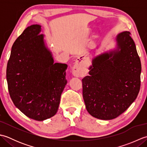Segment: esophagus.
Listing matches in <instances>:
<instances>
[{
	"mask_svg": "<svg viewBox=\"0 0 147 147\" xmlns=\"http://www.w3.org/2000/svg\"><path fill=\"white\" fill-rule=\"evenodd\" d=\"M73 74L76 77H83L86 74V65L83 61L81 60L80 58L76 59L74 62V65L73 67Z\"/></svg>",
	"mask_w": 147,
	"mask_h": 147,
	"instance_id": "esophagus-1",
	"label": "esophagus"
}]
</instances>
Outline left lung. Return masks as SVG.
<instances>
[{
    "mask_svg": "<svg viewBox=\"0 0 147 147\" xmlns=\"http://www.w3.org/2000/svg\"><path fill=\"white\" fill-rule=\"evenodd\" d=\"M129 32L116 36L117 49L96 56L82 80L83 96L93 117L111 120L135 100L140 89L142 65Z\"/></svg>",
    "mask_w": 147,
    "mask_h": 147,
    "instance_id": "1",
    "label": "left lung"
}]
</instances>
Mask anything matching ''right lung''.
Returning a JSON list of instances; mask_svg holds the SVG:
<instances>
[{
    "label": "right lung",
    "mask_w": 147,
    "mask_h": 147,
    "mask_svg": "<svg viewBox=\"0 0 147 147\" xmlns=\"http://www.w3.org/2000/svg\"><path fill=\"white\" fill-rule=\"evenodd\" d=\"M40 32L41 26L33 24L16 40L7 62L6 78L16 107L27 117L41 121L57 112L67 84V65L54 63Z\"/></svg>",
    "instance_id": "right-lung-1"
}]
</instances>
